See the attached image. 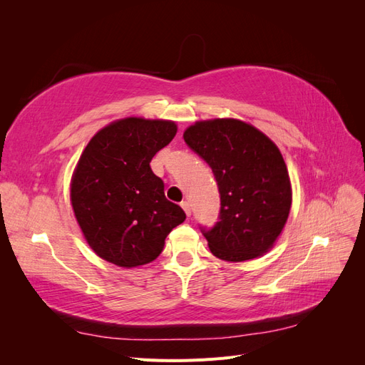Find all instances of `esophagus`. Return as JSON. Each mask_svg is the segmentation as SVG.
<instances>
[{
    "label": "esophagus",
    "instance_id": "1",
    "mask_svg": "<svg viewBox=\"0 0 365 365\" xmlns=\"http://www.w3.org/2000/svg\"><path fill=\"white\" fill-rule=\"evenodd\" d=\"M181 207H182V210H184L187 216H190V215H192V208H190V204H189V202H187V201H182V202H181Z\"/></svg>",
    "mask_w": 365,
    "mask_h": 365
}]
</instances>
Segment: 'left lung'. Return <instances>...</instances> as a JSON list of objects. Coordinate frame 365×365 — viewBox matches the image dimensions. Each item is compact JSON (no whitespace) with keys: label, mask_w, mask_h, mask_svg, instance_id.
Masks as SVG:
<instances>
[{"label":"left lung","mask_w":365,"mask_h":365,"mask_svg":"<svg viewBox=\"0 0 365 365\" xmlns=\"http://www.w3.org/2000/svg\"><path fill=\"white\" fill-rule=\"evenodd\" d=\"M184 141L216 178L219 220L201 228L213 256L250 260L272 248L288 220L292 190L279 148L254 126L236 118L196 121Z\"/></svg>","instance_id":"obj_1"}]
</instances>
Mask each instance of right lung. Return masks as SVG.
I'll return each mask as SVG.
<instances>
[{
  "label": "right lung",
  "mask_w": 365,
  "mask_h": 365,
  "mask_svg": "<svg viewBox=\"0 0 365 365\" xmlns=\"http://www.w3.org/2000/svg\"><path fill=\"white\" fill-rule=\"evenodd\" d=\"M176 134L169 120L128 117L88 143L71 180V204L88 245L117 267L155 260L184 210L165 200L150 161Z\"/></svg>",
  "instance_id": "right-lung-1"
}]
</instances>
